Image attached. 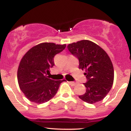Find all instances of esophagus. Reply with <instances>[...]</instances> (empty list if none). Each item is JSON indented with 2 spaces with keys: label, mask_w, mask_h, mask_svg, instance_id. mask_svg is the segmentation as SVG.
Instances as JSON below:
<instances>
[{
  "label": "esophagus",
  "mask_w": 131,
  "mask_h": 131,
  "mask_svg": "<svg viewBox=\"0 0 131 131\" xmlns=\"http://www.w3.org/2000/svg\"><path fill=\"white\" fill-rule=\"evenodd\" d=\"M69 82V84H70V85H73V86H74V85H76V82H73V81H70V82Z\"/></svg>",
  "instance_id": "34e87169"
}]
</instances>
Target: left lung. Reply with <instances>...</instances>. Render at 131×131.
<instances>
[{"instance_id":"1","label":"left lung","mask_w":131,"mask_h":131,"mask_svg":"<svg viewBox=\"0 0 131 131\" xmlns=\"http://www.w3.org/2000/svg\"><path fill=\"white\" fill-rule=\"evenodd\" d=\"M68 49L79 59V68L85 70L86 91L79 95L88 103L101 101L108 94L114 81V69L110 58L100 46L89 40L69 43Z\"/></svg>"}]
</instances>
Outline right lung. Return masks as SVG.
Returning <instances> with one entry per match:
<instances>
[{"mask_svg":"<svg viewBox=\"0 0 131 131\" xmlns=\"http://www.w3.org/2000/svg\"><path fill=\"white\" fill-rule=\"evenodd\" d=\"M66 44L43 42L32 47L24 55L17 71L19 87L31 102L41 104L52 99L64 80L50 79L53 58L65 49Z\"/></svg>","mask_w":131,"mask_h":131,"instance_id":"right-lung-1","label":"right lung"}]
</instances>
